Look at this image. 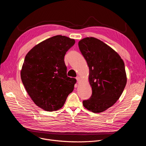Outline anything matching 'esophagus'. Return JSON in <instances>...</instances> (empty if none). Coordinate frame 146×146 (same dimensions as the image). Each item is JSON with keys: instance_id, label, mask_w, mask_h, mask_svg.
<instances>
[{"instance_id": "34e87169", "label": "esophagus", "mask_w": 146, "mask_h": 146, "mask_svg": "<svg viewBox=\"0 0 146 146\" xmlns=\"http://www.w3.org/2000/svg\"><path fill=\"white\" fill-rule=\"evenodd\" d=\"M76 79H77V81H80V80H81V77H80V76H77V77H76Z\"/></svg>"}]
</instances>
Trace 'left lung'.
<instances>
[{
	"mask_svg": "<svg viewBox=\"0 0 146 146\" xmlns=\"http://www.w3.org/2000/svg\"><path fill=\"white\" fill-rule=\"evenodd\" d=\"M78 47L90 69L91 98L82 102L85 108L93 113H102L119 99L127 82L124 62L110 46L95 37L80 40Z\"/></svg>",
	"mask_w": 146,
	"mask_h": 146,
	"instance_id": "obj_1",
	"label": "left lung"
}]
</instances>
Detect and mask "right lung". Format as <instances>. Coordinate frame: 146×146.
I'll list each match as a JSON object with an SVG mask.
<instances>
[{"label": "right lung", "mask_w": 146, "mask_h": 146, "mask_svg": "<svg viewBox=\"0 0 146 146\" xmlns=\"http://www.w3.org/2000/svg\"><path fill=\"white\" fill-rule=\"evenodd\" d=\"M74 39L56 35L33 47L26 55L21 70L23 84L36 105L46 111L62 108L76 80L67 76L64 56Z\"/></svg>", "instance_id": "right-lung-1"}]
</instances>
